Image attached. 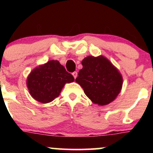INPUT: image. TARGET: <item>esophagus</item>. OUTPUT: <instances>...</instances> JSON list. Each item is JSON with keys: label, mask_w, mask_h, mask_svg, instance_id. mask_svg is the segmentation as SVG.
I'll return each instance as SVG.
<instances>
[{"label": "esophagus", "mask_w": 153, "mask_h": 153, "mask_svg": "<svg viewBox=\"0 0 153 153\" xmlns=\"http://www.w3.org/2000/svg\"><path fill=\"white\" fill-rule=\"evenodd\" d=\"M72 75H73V77H74V78L75 79L77 78V76H78V73H77V72H73V73H72Z\"/></svg>", "instance_id": "obj_1"}]
</instances>
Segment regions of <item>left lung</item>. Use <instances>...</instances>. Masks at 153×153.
<instances>
[{
    "label": "left lung",
    "mask_w": 153,
    "mask_h": 153,
    "mask_svg": "<svg viewBox=\"0 0 153 153\" xmlns=\"http://www.w3.org/2000/svg\"><path fill=\"white\" fill-rule=\"evenodd\" d=\"M78 82L87 97L95 104L106 106L114 101L121 92L122 75L116 67L103 55L88 56L82 60Z\"/></svg>",
    "instance_id": "8db88e82"
}]
</instances>
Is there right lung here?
I'll return each mask as SVG.
<instances>
[{"mask_svg":"<svg viewBox=\"0 0 153 153\" xmlns=\"http://www.w3.org/2000/svg\"><path fill=\"white\" fill-rule=\"evenodd\" d=\"M75 80L57 60H50L35 68L28 75L26 85L31 97L47 103L58 97L65 85Z\"/></svg>","mask_w":153,"mask_h":153,"instance_id":"1","label":"right lung"}]
</instances>
